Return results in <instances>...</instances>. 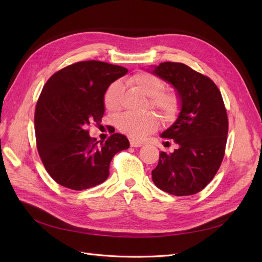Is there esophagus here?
I'll return each mask as SVG.
<instances>
[{
  "mask_svg": "<svg viewBox=\"0 0 262 262\" xmlns=\"http://www.w3.org/2000/svg\"><path fill=\"white\" fill-rule=\"evenodd\" d=\"M130 145L132 147H140V146L143 145V143H142V142H140V141H137V140H130Z\"/></svg>",
  "mask_w": 262,
  "mask_h": 262,
  "instance_id": "obj_1",
  "label": "esophagus"
}]
</instances>
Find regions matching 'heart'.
<instances>
[{
    "instance_id": "1",
    "label": "heart",
    "mask_w": 262,
    "mask_h": 262,
    "mask_svg": "<svg viewBox=\"0 0 262 262\" xmlns=\"http://www.w3.org/2000/svg\"><path fill=\"white\" fill-rule=\"evenodd\" d=\"M129 85L136 87L145 96L149 97V105L160 114L164 121H169L178 112V98L173 93L163 92L164 83L160 77L147 72H139L126 80ZM122 85L114 82L108 86L104 95L105 107L112 112L118 110L121 105ZM117 128L133 139H142L152 133L158 126V120L153 113L133 114L124 113L116 120Z\"/></svg>"
}]
</instances>
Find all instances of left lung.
I'll return each mask as SVG.
<instances>
[{
    "instance_id": "left-lung-1",
    "label": "left lung",
    "mask_w": 262,
    "mask_h": 262,
    "mask_svg": "<svg viewBox=\"0 0 262 262\" xmlns=\"http://www.w3.org/2000/svg\"><path fill=\"white\" fill-rule=\"evenodd\" d=\"M146 71L172 86L179 104L175 122L161 134L178 148L160 153L153 182L173 195L194 194L213 179L223 161L228 131L223 98L208 76L184 63L164 62Z\"/></svg>"
}]
</instances>
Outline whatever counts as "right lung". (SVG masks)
Instances as JSON below:
<instances>
[{
    "label": "right lung",
    "mask_w": 262,
    "mask_h": 262,
    "mask_svg": "<svg viewBox=\"0 0 262 262\" xmlns=\"http://www.w3.org/2000/svg\"><path fill=\"white\" fill-rule=\"evenodd\" d=\"M126 72L106 62L82 61L58 71L43 86L35 112L37 148L59 185L72 190L100 185L109 176L113 157L129 148L123 134L98 144L87 131L91 123L101 122L108 86Z\"/></svg>",
    "instance_id": "1"
}]
</instances>
